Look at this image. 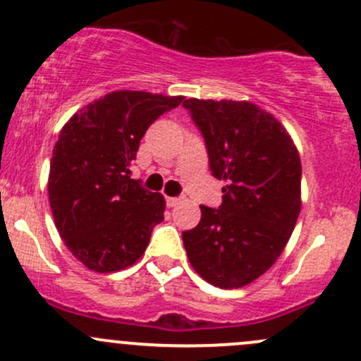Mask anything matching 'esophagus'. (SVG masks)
Wrapping results in <instances>:
<instances>
[{
  "instance_id": "obj_1",
  "label": "esophagus",
  "mask_w": 361,
  "mask_h": 361,
  "mask_svg": "<svg viewBox=\"0 0 361 361\" xmlns=\"http://www.w3.org/2000/svg\"><path fill=\"white\" fill-rule=\"evenodd\" d=\"M181 201H183L181 197H167V206L174 207V206H178V204H180Z\"/></svg>"
}]
</instances>
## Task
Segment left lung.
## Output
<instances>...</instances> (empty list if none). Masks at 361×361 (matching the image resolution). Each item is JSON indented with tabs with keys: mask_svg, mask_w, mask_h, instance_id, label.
Listing matches in <instances>:
<instances>
[{
	"mask_svg": "<svg viewBox=\"0 0 361 361\" xmlns=\"http://www.w3.org/2000/svg\"><path fill=\"white\" fill-rule=\"evenodd\" d=\"M211 174L224 180L218 209L183 232L192 267L218 288H241L281 255L300 213L302 166L285 127L246 101L187 99Z\"/></svg>",
	"mask_w": 361,
	"mask_h": 361,
	"instance_id": "1",
	"label": "left lung"
}]
</instances>
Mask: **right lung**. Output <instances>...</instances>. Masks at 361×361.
<instances>
[{"instance_id":"obj_1","label":"right lung","mask_w":361,"mask_h":361,"mask_svg":"<svg viewBox=\"0 0 361 361\" xmlns=\"http://www.w3.org/2000/svg\"><path fill=\"white\" fill-rule=\"evenodd\" d=\"M181 96L115 90L63 127L52 152L49 201L68 250L85 267L115 272L140 260L166 201L130 178L148 127Z\"/></svg>"}]
</instances>
